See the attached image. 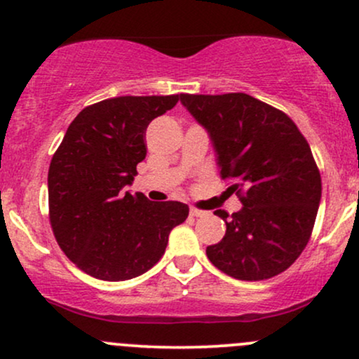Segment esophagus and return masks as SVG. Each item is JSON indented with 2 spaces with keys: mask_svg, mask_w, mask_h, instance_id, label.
<instances>
[{
  "mask_svg": "<svg viewBox=\"0 0 359 359\" xmlns=\"http://www.w3.org/2000/svg\"><path fill=\"white\" fill-rule=\"evenodd\" d=\"M191 216H194V217H203V216H205V211H201V209H197V208H191Z\"/></svg>",
  "mask_w": 359,
  "mask_h": 359,
  "instance_id": "1",
  "label": "esophagus"
}]
</instances>
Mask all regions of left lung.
I'll use <instances>...</instances> for the list:
<instances>
[{"label":"left lung","mask_w":359,"mask_h":359,"mask_svg":"<svg viewBox=\"0 0 359 359\" xmlns=\"http://www.w3.org/2000/svg\"><path fill=\"white\" fill-rule=\"evenodd\" d=\"M208 130L221 179L243 203L224 238L205 248L216 269L238 280H266L285 271L311 240L320 203V174L297 125L245 93L180 94Z\"/></svg>","instance_id":"left-lung-1"}]
</instances>
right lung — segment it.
<instances>
[{
    "label": "right lung",
    "mask_w": 359,
    "mask_h": 359,
    "mask_svg": "<svg viewBox=\"0 0 359 359\" xmlns=\"http://www.w3.org/2000/svg\"><path fill=\"white\" fill-rule=\"evenodd\" d=\"M179 100V94L119 96L90 104L74 118L52 156L53 236L90 277L119 282L145 273L163 257L172 229L187 219V204L125 192L147 156L148 125Z\"/></svg>",
    "instance_id": "1"
}]
</instances>
